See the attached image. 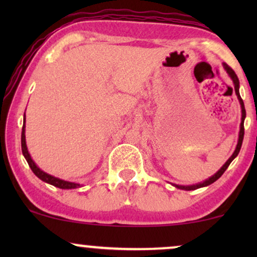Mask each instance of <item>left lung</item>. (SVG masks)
Segmentation results:
<instances>
[{
	"instance_id": "1",
	"label": "left lung",
	"mask_w": 257,
	"mask_h": 257,
	"mask_svg": "<svg viewBox=\"0 0 257 257\" xmlns=\"http://www.w3.org/2000/svg\"><path fill=\"white\" fill-rule=\"evenodd\" d=\"M223 67H225V70L227 71V73L229 75V77L232 78L233 83H234V90H235V94H237L238 96V100H239L240 102V107H241V123H240V131H239V139H238V144H237V147H235V151L233 152V155L229 157L228 161L226 162L225 164H223V167L221 168V169L217 172L215 175L211 176V178H209L208 180H205L204 182H202V184H198V185H193V186H178L176 185V187L178 188H181V190H187V191H191V190H197V188L199 187H204V186H208V185H211L213 182L216 181L217 179L221 178V175H222L223 173L226 172V169L228 168L229 164H231V162L234 159L235 157L238 156V153L240 151V147H241V144H243V138H244V119H245V107H244V102L243 100L240 98V94H239V79H238L237 75H235V72L233 71L232 67L228 66L226 63H223Z\"/></svg>"
}]
</instances>
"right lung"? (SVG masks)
<instances>
[{
    "label": "right lung",
    "instance_id": "add662e5",
    "mask_svg": "<svg viewBox=\"0 0 257 257\" xmlns=\"http://www.w3.org/2000/svg\"><path fill=\"white\" fill-rule=\"evenodd\" d=\"M22 151L23 155L26 159V162L29 163V167L31 168V170L34 172L35 175L37 178H40L42 181L47 182V184H51L55 187L63 188V190H71V188H77L79 187V184H75V182H69V181H64V180H60L58 178H54V176L49 175V174L42 172V170L38 168L35 162L32 161L30 155L28 152V147H26V141H25V114H24V125H23V131H22Z\"/></svg>",
    "mask_w": 257,
    "mask_h": 257
}]
</instances>
